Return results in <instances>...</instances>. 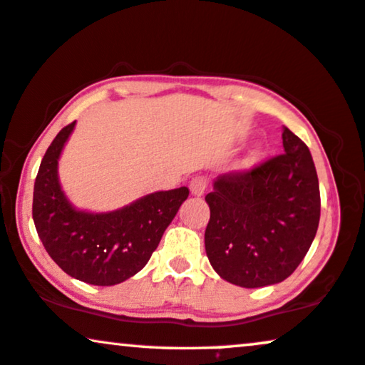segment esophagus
I'll return each mask as SVG.
<instances>
[{
  "instance_id": "34e87169",
  "label": "esophagus",
  "mask_w": 365,
  "mask_h": 365,
  "mask_svg": "<svg viewBox=\"0 0 365 365\" xmlns=\"http://www.w3.org/2000/svg\"><path fill=\"white\" fill-rule=\"evenodd\" d=\"M188 188H190L192 195L202 197L205 193V190H207V180L204 177H195L190 182V185H188Z\"/></svg>"
}]
</instances>
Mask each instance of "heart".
<instances>
[{
	"label": "heart",
	"instance_id": "1",
	"mask_svg": "<svg viewBox=\"0 0 365 365\" xmlns=\"http://www.w3.org/2000/svg\"><path fill=\"white\" fill-rule=\"evenodd\" d=\"M261 160H262V148L256 146V148L247 155V158L244 160V168H255L261 163Z\"/></svg>",
	"mask_w": 365,
	"mask_h": 365
}]
</instances>
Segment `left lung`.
<instances>
[{
    "label": "left lung",
    "instance_id": "obj_1",
    "mask_svg": "<svg viewBox=\"0 0 365 365\" xmlns=\"http://www.w3.org/2000/svg\"><path fill=\"white\" fill-rule=\"evenodd\" d=\"M283 155L247 173L220 175L205 197V252L220 278L242 288L281 283L310 249L320 188L308 146L283 128Z\"/></svg>",
    "mask_w": 365,
    "mask_h": 365
}]
</instances>
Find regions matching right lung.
Returning a JSON list of instances; mask_svg holds the SVG:
<instances>
[{"label": "right lung", "instance_id": "1", "mask_svg": "<svg viewBox=\"0 0 365 365\" xmlns=\"http://www.w3.org/2000/svg\"><path fill=\"white\" fill-rule=\"evenodd\" d=\"M76 123L55 136L34 188V222L48 256L72 278L113 286L141 271L165 229L187 200L188 188L153 192L121 209H77L60 185L58 160Z\"/></svg>", "mask_w": 365, "mask_h": 365}]
</instances>
